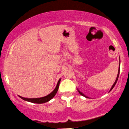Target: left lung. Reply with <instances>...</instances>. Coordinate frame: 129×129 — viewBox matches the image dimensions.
I'll list each match as a JSON object with an SVG mask.
<instances>
[{"instance_id":"8db88e82","label":"left lung","mask_w":129,"mask_h":129,"mask_svg":"<svg viewBox=\"0 0 129 129\" xmlns=\"http://www.w3.org/2000/svg\"><path fill=\"white\" fill-rule=\"evenodd\" d=\"M119 74H120V67H119V69H118V75H117V79H116V80H115V81L114 82V84L113 85H112V87H111V90H110V91L112 90V89H113L114 88V87L115 86V84L117 83V80H118V77H119ZM79 91V93L81 94V95H82V96H84V97H86V98H88V97H87L86 96H85L84 95V94H83V93H82L81 92H80L79 90H78Z\"/></svg>"}]
</instances>
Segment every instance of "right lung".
Here are the masks:
<instances>
[{
  "label": "right lung",
  "instance_id": "obj_1",
  "mask_svg": "<svg viewBox=\"0 0 129 129\" xmlns=\"http://www.w3.org/2000/svg\"><path fill=\"white\" fill-rule=\"evenodd\" d=\"M60 81H61V79H59V81H58V83H57V85L56 86V87H55V89H54V90H53L52 93H50V94H49L48 95L46 96L39 98H25L21 97L20 96H19V97L20 98L22 99L24 101H28V102H33V103H36V104L45 103V102H48L49 101H50V99H52L53 97L55 96V95L56 94L57 92H58V88H59V86L60 83Z\"/></svg>",
  "mask_w": 129,
  "mask_h": 129
}]
</instances>
